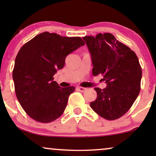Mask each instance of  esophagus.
Returning a JSON list of instances; mask_svg holds the SVG:
<instances>
[{
	"mask_svg": "<svg viewBox=\"0 0 156 156\" xmlns=\"http://www.w3.org/2000/svg\"><path fill=\"white\" fill-rule=\"evenodd\" d=\"M76 89H77L79 91H80L81 92H84V91L87 90V88H84V87H78Z\"/></svg>",
	"mask_w": 156,
	"mask_h": 156,
	"instance_id": "34e87169",
	"label": "esophagus"
}]
</instances>
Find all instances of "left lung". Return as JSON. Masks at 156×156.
<instances>
[{
  "mask_svg": "<svg viewBox=\"0 0 156 156\" xmlns=\"http://www.w3.org/2000/svg\"><path fill=\"white\" fill-rule=\"evenodd\" d=\"M94 66L92 74H101L106 88H94L97 97L90 106L102 118L115 120L131 107L140 90L142 70L136 53L111 33L85 36Z\"/></svg>",
  "mask_w": 156,
  "mask_h": 156,
  "instance_id": "8db88e82",
  "label": "left lung"
}]
</instances>
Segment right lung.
Here are the masks:
<instances>
[{"instance_id":"add662e5","label":"right lung","mask_w":156,"mask_h":156,"mask_svg":"<svg viewBox=\"0 0 156 156\" xmlns=\"http://www.w3.org/2000/svg\"><path fill=\"white\" fill-rule=\"evenodd\" d=\"M84 44L80 37L44 32L20 48L12 79L17 99L30 118L50 123L63 114L75 88L60 87L53 76L64 67L66 57Z\"/></svg>"}]
</instances>
